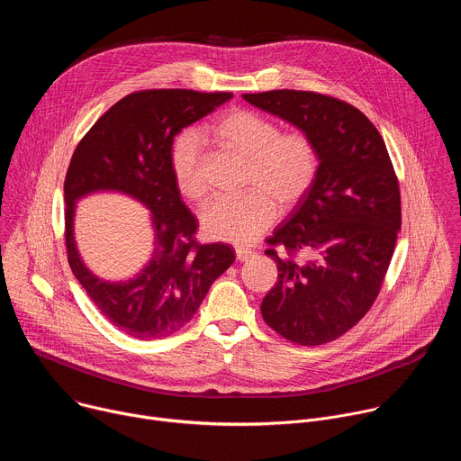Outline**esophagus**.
<instances>
[{
	"label": "esophagus",
	"instance_id": "34e87169",
	"mask_svg": "<svg viewBox=\"0 0 461 461\" xmlns=\"http://www.w3.org/2000/svg\"><path fill=\"white\" fill-rule=\"evenodd\" d=\"M235 253H237V260H240V262H244V260H249V258L255 255V251H253V249H249V248H244V246H239V248H235Z\"/></svg>",
	"mask_w": 461,
	"mask_h": 461
}]
</instances>
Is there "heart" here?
Returning a JSON list of instances; mask_svg holds the SVG:
<instances>
[{"mask_svg":"<svg viewBox=\"0 0 461 461\" xmlns=\"http://www.w3.org/2000/svg\"><path fill=\"white\" fill-rule=\"evenodd\" d=\"M210 139L246 160L242 196H217L201 213V224L215 240L248 244L268 230L281 210L297 206L319 173V153L304 133L281 135V127L248 109H233L213 122ZM203 146L193 131L178 133L169 146V167L178 191L189 201H203L208 182Z\"/></svg>","mask_w":461,"mask_h":461,"instance_id":"obj_1","label":"heart"}]
</instances>
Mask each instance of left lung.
I'll return each instance as SVG.
<instances>
[{"mask_svg":"<svg viewBox=\"0 0 461 461\" xmlns=\"http://www.w3.org/2000/svg\"><path fill=\"white\" fill-rule=\"evenodd\" d=\"M242 98L308 135L319 173L304 199L267 240L281 246L277 283L262 319L285 339L334 341L375 301L402 228L400 184L374 123L354 105L312 91H267ZM297 252L309 258L297 261Z\"/></svg>","mask_w":461,"mask_h":461,"instance_id":"left-lung-1","label":"left lung"}]
</instances>
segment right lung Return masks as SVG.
Wrapping results in <instances>:
<instances>
[{"label": "right lung", "instance_id": "right-lung-1", "mask_svg": "<svg viewBox=\"0 0 461 461\" xmlns=\"http://www.w3.org/2000/svg\"><path fill=\"white\" fill-rule=\"evenodd\" d=\"M231 96L187 89L131 93L96 120L71 158L63 184L69 265L98 310L131 338L158 339L180 330L213 281L233 265L231 246L194 240L196 219L182 203L169 167L173 139ZM95 192H122L150 210L154 249L145 268L127 282L98 278L77 251L76 204Z\"/></svg>", "mask_w": 461, "mask_h": 461}]
</instances>
